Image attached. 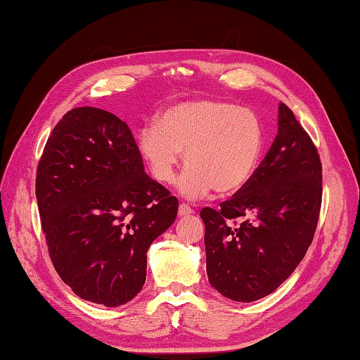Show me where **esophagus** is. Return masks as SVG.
<instances>
[{"label":"esophagus","mask_w":360,"mask_h":360,"mask_svg":"<svg viewBox=\"0 0 360 360\" xmlns=\"http://www.w3.org/2000/svg\"><path fill=\"white\" fill-rule=\"evenodd\" d=\"M191 214H194V210H192V207L188 203H180V206H179V215L180 217H186V215H191Z\"/></svg>","instance_id":"34e87169"}]
</instances>
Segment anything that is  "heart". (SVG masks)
Listing matches in <instances>:
<instances>
[{
    "label": "heart",
    "instance_id": "1",
    "mask_svg": "<svg viewBox=\"0 0 360 360\" xmlns=\"http://www.w3.org/2000/svg\"><path fill=\"white\" fill-rule=\"evenodd\" d=\"M264 131L249 108L220 99L183 102L139 131L137 150L153 179L171 183L185 153L179 189L189 198L233 195L246 188L261 160Z\"/></svg>",
    "mask_w": 360,
    "mask_h": 360
}]
</instances>
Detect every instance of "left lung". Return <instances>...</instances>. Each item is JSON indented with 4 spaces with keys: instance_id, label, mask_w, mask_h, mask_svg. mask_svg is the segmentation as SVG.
I'll return each mask as SVG.
<instances>
[{
    "instance_id": "1",
    "label": "left lung",
    "mask_w": 360,
    "mask_h": 360,
    "mask_svg": "<svg viewBox=\"0 0 360 360\" xmlns=\"http://www.w3.org/2000/svg\"><path fill=\"white\" fill-rule=\"evenodd\" d=\"M278 134L249 185L203 207L209 283L238 302L261 300L293 274L313 241L322 203V163L285 103Z\"/></svg>"
}]
</instances>
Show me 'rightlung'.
<instances>
[{
	"label": "right lung",
	"instance_id": "obj_1",
	"mask_svg": "<svg viewBox=\"0 0 360 360\" xmlns=\"http://www.w3.org/2000/svg\"><path fill=\"white\" fill-rule=\"evenodd\" d=\"M37 200L58 275L79 297L107 307L142 290L146 252L179 210L145 172L125 122L94 107L70 110L51 131Z\"/></svg>",
	"mask_w": 360,
	"mask_h": 360
}]
</instances>
